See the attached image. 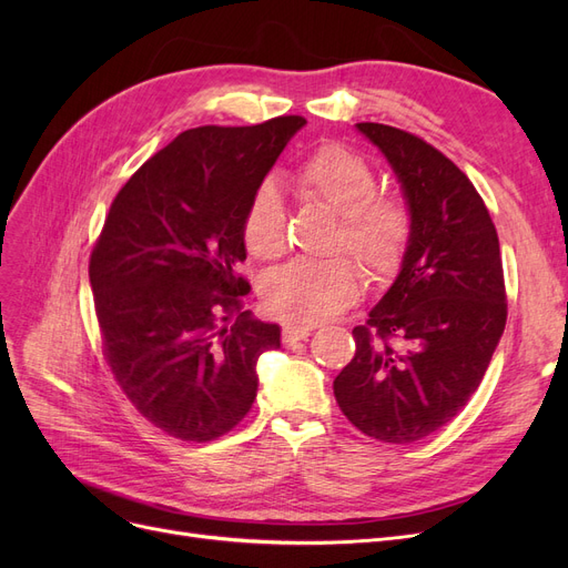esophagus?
Returning <instances> with one entry per match:
<instances>
[{
  "instance_id": "obj_1",
  "label": "esophagus",
  "mask_w": 568,
  "mask_h": 568,
  "mask_svg": "<svg viewBox=\"0 0 568 568\" xmlns=\"http://www.w3.org/2000/svg\"><path fill=\"white\" fill-rule=\"evenodd\" d=\"M311 334H313V326H286L282 334V341L286 343V346H294L296 341H305Z\"/></svg>"
}]
</instances>
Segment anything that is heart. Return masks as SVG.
<instances>
[{
  "mask_svg": "<svg viewBox=\"0 0 568 568\" xmlns=\"http://www.w3.org/2000/svg\"><path fill=\"white\" fill-rule=\"evenodd\" d=\"M307 196L343 217L338 246L365 265L374 282H388L400 270L409 244V213L398 196L376 194L372 165L346 146L324 144L298 173ZM244 244L270 261L286 246V209L274 182L255 189L244 217ZM363 291V272L351 257L311 261L298 257L263 282V305L286 324L313 326L346 311Z\"/></svg>",
  "mask_w": 568,
  "mask_h": 568,
  "instance_id": "heart-1",
  "label": "heart"
}]
</instances>
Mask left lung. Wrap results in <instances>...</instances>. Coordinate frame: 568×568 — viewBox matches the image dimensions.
I'll list each match as a JSON object with an SVG mask.
<instances>
[{"instance_id":"1","label":"left lung","mask_w":568,"mask_h":568,"mask_svg":"<svg viewBox=\"0 0 568 568\" xmlns=\"http://www.w3.org/2000/svg\"><path fill=\"white\" fill-rule=\"evenodd\" d=\"M355 128L400 182L409 244L398 277L353 329L355 357L334 379V395L363 434L415 443L469 403L500 343V242L484 199L438 149L390 125Z\"/></svg>"}]
</instances>
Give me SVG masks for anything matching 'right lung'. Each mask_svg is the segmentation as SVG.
Returning a JSON list of instances; mask_svg holds the SVG:
<instances>
[{
	"mask_svg": "<svg viewBox=\"0 0 568 568\" xmlns=\"http://www.w3.org/2000/svg\"><path fill=\"white\" fill-rule=\"evenodd\" d=\"M303 125L186 130L111 203L90 257L101 343L118 386L168 436L232 432L255 400L257 357L282 346L280 324L242 313L251 286L236 265L255 189Z\"/></svg>",
	"mask_w": 568,
	"mask_h": 568,
	"instance_id": "right-lung-1",
	"label": "right lung"
}]
</instances>
